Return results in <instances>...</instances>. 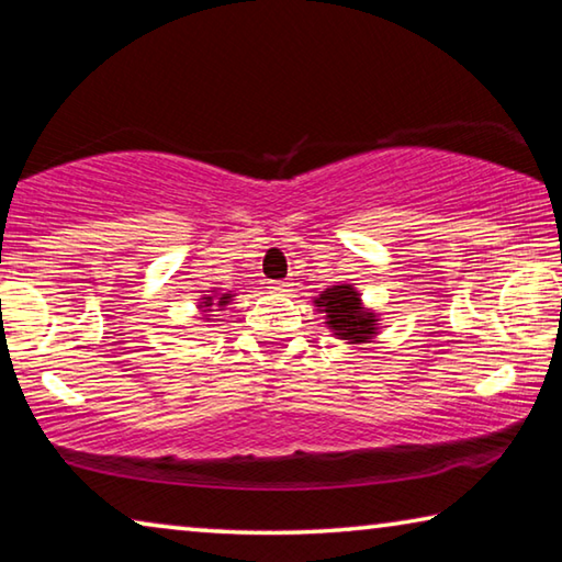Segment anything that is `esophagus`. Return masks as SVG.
Instances as JSON below:
<instances>
[{"label":"esophagus","mask_w":562,"mask_h":562,"mask_svg":"<svg viewBox=\"0 0 562 562\" xmlns=\"http://www.w3.org/2000/svg\"><path fill=\"white\" fill-rule=\"evenodd\" d=\"M269 289H271L273 293H286V291L291 289V283H289V281H273Z\"/></svg>","instance_id":"34e87169"}]
</instances>
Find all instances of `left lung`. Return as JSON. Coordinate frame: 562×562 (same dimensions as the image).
Returning a JSON list of instances; mask_svg holds the SVG:
<instances>
[{
	"instance_id": "8db88e82",
	"label": "left lung",
	"mask_w": 562,
	"mask_h": 562,
	"mask_svg": "<svg viewBox=\"0 0 562 562\" xmlns=\"http://www.w3.org/2000/svg\"><path fill=\"white\" fill-rule=\"evenodd\" d=\"M318 311L326 314V326L334 330V336L348 344H366L379 334V318L373 311L363 308L361 293L351 283L326 289L314 301Z\"/></svg>"
}]
</instances>
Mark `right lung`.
I'll list each match as a JSON object with an SVG mask.
<instances>
[{"label":"right lung","instance_id":"obj_1","mask_svg":"<svg viewBox=\"0 0 562 562\" xmlns=\"http://www.w3.org/2000/svg\"><path fill=\"white\" fill-rule=\"evenodd\" d=\"M214 300L217 301L216 304L213 303ZM228 301H232V293H221V296H218V299H214V296H204V299H201V301H199V303H201V306H199V308H201V311H204V314H209V311H221V308H224V306H226V303H228ZM211 305H218L220 308L211 310Z\"/></svg>","mask_w":562,"mask_h":562}]
</instances>
